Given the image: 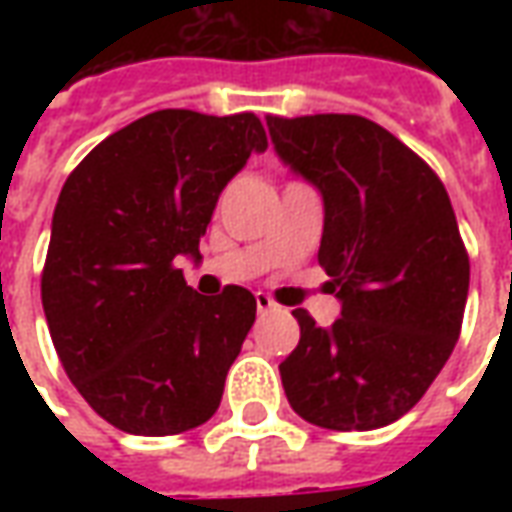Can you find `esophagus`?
Instances as JSON below:
<instances>
[{
  "label": "esophagus",
  "mask_w": 512,
  "mask_h": 512,
  "mask_svg": "<svg viewBox=\"0 0 512 512\" xmlns=\"http://www.w3.org/2000/svg\"><path fill=\"white\" fill-rule=\"evenodd\" d=\"M255 301H257V312H271V310H277V304H274V301L268 299L266 293H257Z\"/></svg>",
  "instance_id": "34e87169"
}]
</instances>
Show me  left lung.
<instances>
[{"label":"left lung","instance_id":"obj_1","mask_svg":"<svg viewBox=\"0 0 512 512\" xmlns=\"http://www.w3.org/2000/svg\"><path fill=\"white\" fill-rule=\"evenodd\" d=\"M279 158L323 197L318 263L343 310L279 365L293 411L318 428L376 430L417 406L458 343L469 255L439 175L359 115L266 117Z\"/></svg>","mask_w":512,"mask_h":512}]
</instances>
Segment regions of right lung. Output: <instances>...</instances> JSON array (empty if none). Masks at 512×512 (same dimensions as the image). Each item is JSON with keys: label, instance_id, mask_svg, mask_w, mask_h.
I'll use <instances>...</instances> for the list:
<instances>
[{"label": "right lung", "instance_id": "1", "mask_svg": "<svg viewBox=\"0 0 512 512\" xmlns=\"http://www.w3.org/2000/svg\"><path fill=\"white\" fill-rule=\"evenodd\" d=\"M266 147L252 112L161 109L65 180L40 299L65 373L109 425L172 436L216 414L257 301L238 285L200 296L175 260H200L219 194Z\"/></svg>", "mask_w": 512, "mask_h": 512}]
</instances>
